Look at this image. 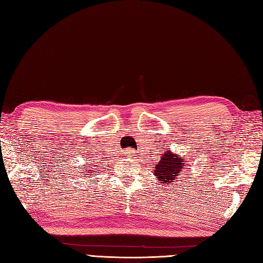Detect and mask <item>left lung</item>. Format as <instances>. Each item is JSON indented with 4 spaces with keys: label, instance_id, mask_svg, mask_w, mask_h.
<instances>
[{
    "label": "left lung",
    "instance_id": "left-lung-1",
    "mask_svg": "<svg viewBox=\"0 0 263 263\" xmlns=\"http://www.w3.org/2000/svg\"><path fill=\"white\" fill-rule=\"evenodd\" d=\"M184 160L180 159L178 155L173 154L171 151H167L166 153L162 155L160 162L155 165L154 174L159 178L157 180L161 181L162 183H170L174 180L181 181L180 179L183 176Z\"/></svg>",
    "mask_w": 263,
    "mask_h": 263
}]
</instances>
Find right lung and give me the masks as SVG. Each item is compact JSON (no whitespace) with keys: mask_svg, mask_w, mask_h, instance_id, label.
<instances>
[{"mask_svg":"<svg viewBox=\"0 0 263 263\" xmlns=\"http://www.w3.org/2000/svg\"><path fill=\"white\" fill-rule=\"evenodd\" d=\"M87 171H92V170H87V168H86V172H87ZM93 174H95V173H93Z\"/></svg>","mask_w":263,"mask_h":263,"instance_id":"add662e5","label":"right lung"}]
</instances>
